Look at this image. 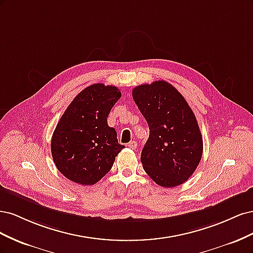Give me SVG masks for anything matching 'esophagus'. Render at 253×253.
<instances>
[{"instance_id":"obj_1","label":"esophagus","mask_w":253,"mask_h":253,"mask_svg":"<svg viewBox=\"0 0 253 253\" xmlns=\"http://www.w3.org/2000/svg\"><path fill=\"white\" fill-rule=\"evenodd\" d=\"M127 145H128V147H129V148H131V149L135 150V149L137 148V142L133 140V141H131V142H128V144H127Z\"/></svg>"}]
</instances>
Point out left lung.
<instances>
[{
    "label": "left lung",
    "mask_w": 253,
    "mask_h": 253,
    "mask_svg": "<svg viewBox=\"0 0 253 253\" xmlns=\"http://www.w3.org/2000/svg\"><path fill=\"white\" fill-rule=\"evenodd\" d=\"M132 95L150 128L140 157L145 173L162 187L181 185L203 155V136L193 111L167 81L141 84Z\"/></svg>",
    "instance_id": "obj_1"
}]
</instances>
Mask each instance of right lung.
<instances>
[{
  "label": "right lung",
  "mask_w": 253,
  "mask_h": 253,
  "mask_svg": "<svg viewBox=\"0 0 253 253\" xmlns=\"http://www.w3.org/2000/svg\"><path fill=\"white\" fill-rule=\"evenodd\" d=\"M121 91L113 85L96 83L84 88L68 105L51 137V156L66 178L90 186L113 167L125 145L108 126L109 114Z\"/></svg>",
  "instance_id": "obj_1"
}]
</instances>
